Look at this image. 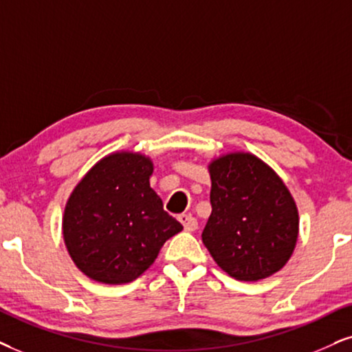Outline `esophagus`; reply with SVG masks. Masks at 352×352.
I'll return each mask as SVG.
<instances>
[{"mask_svg": "<svg viewBox=\"0 0 352 352\" xmlns=\"http://www.w3.org/2000/svg\"><path fill=\"white\" fill-rule=\"evenodd\" d=\"M179 221L182 222V226H184L185 230H188V232H193V230L198 229V221L191 214H180Z\"/></svg>", "mask_w": 352, "mask_h": 352, "instance_id": "34e87169", "label": "esophagus"}]
</instances>
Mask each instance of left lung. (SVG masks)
Listing matches in <instances>:
<instances>
[{
    "label": "left lung",
    "instance_id": "left-lung-1",
    "mask_svg": "<svg viewBox=\"0 0 352 352\" xmlns=\"http://www.w3.org/2000/svg\"><path fill=\"white\" fill-rule=\"evenodd\" d=\"M211 216L203 243L226 273L258 281L279 271L294 252L299 214L291 193L271 168L247 153L216 159Z\"/></svg>",
    "mask_w": 352,
    "mask_h": 352
}]
</instances>
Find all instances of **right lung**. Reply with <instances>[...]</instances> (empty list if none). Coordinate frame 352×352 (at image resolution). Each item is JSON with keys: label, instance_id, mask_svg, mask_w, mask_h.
Here are the masks:
<instances>
[{"label": "right lung", "instance_id": "add662e5", "mask_svg": "<svg viewBox=\"0 0 352 352\" xmlns=\"http://www.w3.org/2000/svg\"><path fill=\"white\" fill-rule=\"evenodd\" d=\"M144 155L115 153L86 173L66 203L63 235L79 270L105 284L131 283L184 226L149 186Z\"/></svg>", "mask_w": 352, "mask_h": 352}]
</instances>
